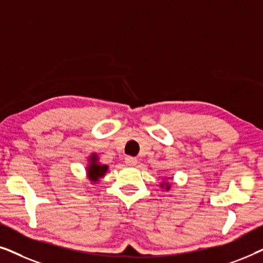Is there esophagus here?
<instances>
[{
	"label": "esophagus",
	"mask_w": 263,
	"mask_h": 263,
	"mask_svg": "<svg viewBox=\"0 0 263 263\" xmlns=\"http://www.w3.org/2000/svg\"><path fill=\"white\" fill-rule=\"evenodd\" d=\"M125 164L128 165V166H135L136 164H138V159L134 157H127L125 158Z\"/></svg>",
	"instance_id": "esophagus-1"
}]
</instances>
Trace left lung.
I'll return each instance as SVG.
<instances>
[{
    "mask_svg": "<svg viewBox=\"0 0 263 263\" xmlns=\"http://www.w3.org/2000/svg\"><path fill=\"white\" fill-rule=\"evenodd\" d=\"M168 179H170V177H164L163 178V182L160 183V188H163L164 190H166V192H168V190L171 189V183L168 182Z\"/></svg>",
    "mask_w": 263,
    "mask_h": 263,
    "instance_id": "left-lung-1",
    "label": "left lung"
}]
</instances>
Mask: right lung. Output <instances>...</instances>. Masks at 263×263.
<instances>
[{
  "label": "right lung",
  "instance_id": "add662e5",
  "mask_svg": "<svg viewBox=\"0 0 263 263\" xmlns=\"http://www.w3.org/2000/svg\"><path fill=\"white\" fill-rule=\"evenodd\" d=\"M87 161L88 163L87 166H86V176H87L89 182L93 183V184H97V183H99L100 179L105 177L109 166L100 163L99 156L97 153H91Z\"/></svg>",
  "mask_w": 263,
  "mask_h": 263
}]
</instances>
